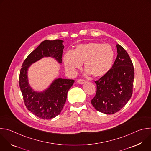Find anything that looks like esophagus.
<instances>
[{"mask_svg": "<svg viewBox=\"0 0 151 151\" xmlns=\"http://www.w3.org/2000/svg\"><path fill=\"white\" fill-rule=\"evenodd\" d=\"M78 83H79V84H83L85 82V80L84 79H78Z\"/></svg>", "mask_w": 151, "mask_h": 151, "instance_id": "34e87169", "label": "esophagus"}]
</instances>
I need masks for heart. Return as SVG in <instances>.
I'll list each match as a JSON object with an SVG mask.
<instances>
[{
  "label": "heart",
  "instance_id": "heart-1",
  "mask_svg": "<svg viewBox=\"0 0 151 151\" xmlns=\"http://www.w3.org/2000/svg\"><path fill=\"white\" fill-rule=\"evenodd\" d=\"M114 57V50L111 45L90 42L78 45L73 52L68 51L64 55L63 61L66 68L71 72L81 68L84 63L86 73L101 77L111 69Z\"/></svg>",
  "mask_w": 151,
  "mask_h": 151
}]
</instances>
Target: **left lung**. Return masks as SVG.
Segmentation results:
<instances>
[{"mask_svg": "<svg viewBox=\"0 0 151 151\" xmlns=\"http://www.w3.org/2000/svg\"><path fill=\"white\" fill-rule=\"evenodd\" d=\"M117 57L112 68L95 81L97 92L91 104L99 112L114 114L130 99L133 94L134 72L133 64L127 51L116 45Z\"/></svg>", "mask_w": 151, "mask_h": 151, "instance_id": "1", "label": "left lung"}]
</instances>
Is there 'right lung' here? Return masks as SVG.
<instances>
[{"instance_id": "1", "label": "right lung", "mask_w": 151, "mask_h": 151, "mask_svg": "<svg viewBox=\"0 0 151 151\" xmlns=\"http://www.w3.org/2000/svg\"><path fill=\"white\" fill-rule=\"evenodd\" d=\"M63 40H45L32 51L24 61L19 78V88L27 109L35 116L50 119L59 115L66 103L68 92L75 81L57 78L43 92L35 91L29 83L27 71L32 64L40 59L51 57L59 63L62 62Z\"/></svg>"}]
</instances>
